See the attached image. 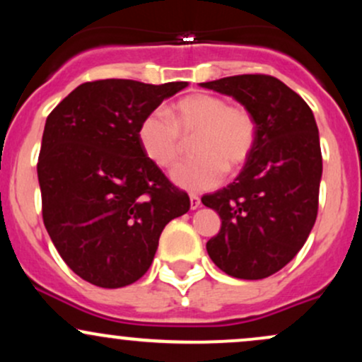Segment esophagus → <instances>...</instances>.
Segmentation results:
<instances>
[{
	"label": "esophagus",
	"mask_w": 362,
	"mask_h": 362,
	"mask_svg": "<svg viewBox=\"0 0 362 362\" xmlns=\"http://www.w3.org/2000/svg\"><path fill=\"white\" fill-rule=\"evenodd\" d=\"M190 209H197L199 206H201V197H199L197 194H190Z\"/></svg>",
	"instance_id": "1"
}]
</instances>
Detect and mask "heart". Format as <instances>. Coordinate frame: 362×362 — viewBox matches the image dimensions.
Wrapping results in <instances>:
<instances>
[{"label":"heart","instance_id":"b5f03b06","mask_svg":"<svg viewBox=\"0 0 362 362\" xmlns=\"http://www.w3.org/2000/svg\"><path fill=\"white\" fill-rule=\"evenodd\" d=\"M195 132L192 148L197 156L172 172V180L192 192L218 187L226 168L236 172L243 167L255 144V120L250 112L202 91L178 98L167 112H148L138 126V143L151 163L170 168L182 155V136Z\"/></svg>","mask_w":362,"mask_h":362}]
</instances>
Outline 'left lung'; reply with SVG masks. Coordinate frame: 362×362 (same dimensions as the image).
<instances>
[{
    "instance_id": "left-lung-1",
    "label": "left lung",
    "mask_w": 362,
    "mask_h": 362,
    "mask_svg": "<svg viewBox=\"0 0 362 362\" xmlns=\"http://www.w3.org/2000/svg\"><path fill=\"white\" fill-rule=\"evenodd\" d=\"M201 86L233 97L255 120V144L240 175L202 197L221 218L207 253L228 276L264 279L294 259L317 219V122L308 103L269 74H238Z\"/></svg>"
}]
</instances>
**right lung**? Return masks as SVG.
<instances>
[{
  "mask_svg": "<svg viewBox=\"0 0 362 362\" xmlns=\"http://www.w3.org/2000/svg\"><path fill=\"white\" fill-rule=\"evenodd\" d=\"M185 86L88 81L45 120L37 163L45 230L90 284L115 289L143 277L163 228L189 211V195L138 143L141 119Z\"/></svg>",
  "mask_w": 362,
  "mask_h": 362,
  "instance_id": "1",
  "label": "right lung"
}]
</instances>
